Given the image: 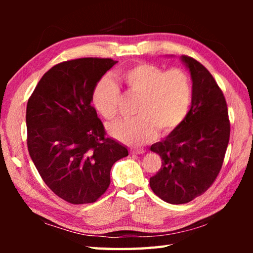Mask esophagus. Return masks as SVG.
Returning <instances> with one entry per match:
<instances>
[{
    "instance_id": "obj_1",
    "label": "esophagus",
    "mask_w": 253,
    "mask_h": 253,
    "mask_svg": "<svg viewBox=\"0 0 253 253\" xmlns=\"http://www.w3.org/2000/svg\"><path fill=\"white\" fill-rule=\"evenodd\" d=\"M145 152H146L145 149H130L131 155H135V154L136 155H139V154H144Z\"/></svg>"
}]
</instances>
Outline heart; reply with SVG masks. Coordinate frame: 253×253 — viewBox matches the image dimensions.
<instances>
[{"instance_id":"1","label":"heart","mask_w":253,"mask_h":253,"mask_svg":"<svg viewBox=\"0 0 253 253\" xmlns=\"http://www.w3.org/2000/svg\"><path fill=\"white\" fill-rule=\"evenodd\" d=\"M119 78L128 91L140 97L136 108L138 117L124 119L109 126L115 139L131 146L151 142L157 129L168 135L182 125L192 102L191 78L185 70L164 68L140 62L124 69ZM121 89L108 78L101 79L93 88L91 101L98 114L111 121L118 113Z\"/></svg>"}]
</instances>
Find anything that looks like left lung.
Returning <instances> with one entry per match:
<instances>
[{"label": "left lung", "mask_w": 253, "mask_h": 253, "mask_svg": "<svg viewBox=\"0 0 253 253\" xmlns=\"http://www.w3.org/2000/svg\"><path fill=\"white\" fill-rule=\"evenodd\" d=\"M192 78V104L185 121L151 151L162 168L149 178L158 198L184 204L212 185L223 164L230 138V122L223 92L212 75L195 59L182 55Z\"/></svg>", "instance_id": "obj_1"}]
</instances>
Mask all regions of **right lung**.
Here are the masks:
<instances>
[{
  "label": "right lung",
  "mask_w": 253,
  "mask_h": 253,
  "mask_svg": "<svg viewBox=\"0 0 253 253\" xmlns=\"http://www.w3.org/2000/svg\"><path fill=\"white\" fill-rule=\"evenodd\" d=\"M109 58L58 63L38 83L27 105L28 149L51 191L71 204L93 203L110 184V169L128 156L106 137L91 106L93 88L111 67Z\"/></svg>",
  "instance_id": "add662e5"
}]
</instances>
